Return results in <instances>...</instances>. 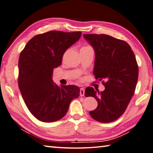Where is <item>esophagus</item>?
I'll use <instances>...</instances> for the list:
<instances>
[{
  "label": "esophagus",
  "instance_id": "34e87169",
  "mask_svg": "<svg viewBox=\"0 0 153 153\" xmlns=\"http://www.w3.org/2000/svg\"><path fill=\"white\" fill-rule=\"evenodd\" d=\"M84 94H85V90L84 88H81L80 89V92H79L80 96H84Z\"/></svg>",
  "mask_w": 153,
  "mask_h": 153
}]
</instances>
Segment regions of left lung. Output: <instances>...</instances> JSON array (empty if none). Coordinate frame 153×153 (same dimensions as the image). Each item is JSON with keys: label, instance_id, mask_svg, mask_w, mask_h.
<instances>
[{"label": "left lung", "instance_id": "obj_1", "mask_svg": "<svg viewBox=\"0 0 153 153\" xmlns=\"http://www.w3.org/2000/svg\"><path fill=\"white\" fill-rule=\"evenodd\" d=\"M84 37L95 51L94 76L105 86L101 92L86 88L85 96L98 102L90 114L100 123H112L123 114L134 94L138 77L135 55L126 41L112 36L84 34Z\"/></svg>", "mask_w": 153, "mask_h": 153}]
</instances>
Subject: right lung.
Masks as SVG:
<instances>
[{
    "mask_svg": "<svg viewBox=\"0 0 153 153\" xmlns=\"http://www.w3.org/2000/svg\"><path fill=\"white\" fill-rule=\"evenodd\" d=\"M82 32L51 30L33 37L21 52L18 85L27 107L44 123L60 120L69 104L79 96L76 85L53 84V69L62 64L66 50L79 40Z\"/></svg>",
    "mask_w": 153,
    "mask_h": 153,
    "instance_id": "obj_1",
    "label": "right lung"
}]
</instances>
